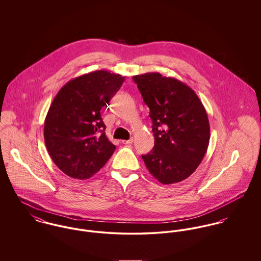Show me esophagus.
Segmentation results:
<instances>
[{
    "instance_id": "esophagus-1",
    "label": "esophagus",
    "mask_w": 261,
    "mask_h": 261,
    "mask_svg": "<svg viewBox=\"0 0 261 261\" xmlns=\"http://www.w3.org/2000/svg\"><path fill=\"white\" fill-rule=\"evenodd\" d=\"M121 143L122 144H124V145H130V144H133L134 143V139L133 138H130L129 140H127V141H121Z\"/></svg>"
}]
</instances>
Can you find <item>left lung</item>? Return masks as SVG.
I'll return each instance as SVG.
<instances>
[{"mask_svg": "<svg viewBox=\"0 0 261 261\" xmlns=\"http://www.w3.org/2000/svg\"><path fill=\"white\" fill-rule=\"evenodd\" d=\"M149 107L154 147L142 158L162 184L191 176L209 145L210 125L201 100L187 84L158 72L133 77Z\"/></svg>", "mask_w": 261, "mask_h": 261, "instance_id": "left-lung-1", "label": "left lung"}]
</instances>
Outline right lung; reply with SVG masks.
<instances>
[{
	"label": "right lung",
	"mask_w": 261,
	"mask_h": 261,
	"mask_svg": "<svg viewBox=\"0 0 261 261\" xmlns=\"http://www.w3.org/2000/svg\"><path fill=\"white\" fill-rule=\"evenodd\" d=\"M123 81L121 75L93 71L68 81L53 99L44 140L51 159L67 176L89 179L112 156L115 146L106 136L100 111Z\"/></svg>",
	"instance_id": "1"
}]
</instances>
